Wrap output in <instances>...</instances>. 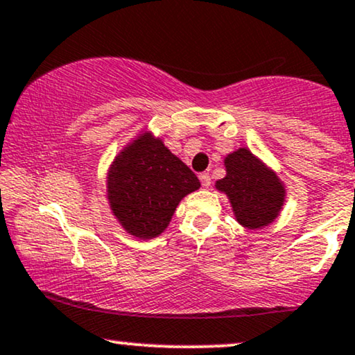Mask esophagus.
<instances>
[{
    "label": "esophagus",
    "instance_id": "1",
    "mask_svg": "<svg viewBox=\"0 0 355 355\" xmlns=\"http://www.w3.org/2000/svg\"><path fill=\"white\" fill-rule=\"evenodd\" d=\"M199 179H200V182H202V187H209L210 186L211 179H210V174L209 173H200L199 174Z\"/></svg>",
    "mask_w": 355,
    "mask_h": 355
}]
</instances>
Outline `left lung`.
I'll return each mask as SVG.
<instances>
[{
	"label": "left lung",
	"mask_w": 355,
	"mask_h": 355,
	"mask_svg": "<svg viewBox=\"0 0 355 355\" xmlns=\"http://www.w3.org/2000/svg\"><path fill=\"white\" fill-rule=\"evenodd\" d=\"M223 163L227 174L215 182V189L228 197L236 222L248 230L272 223L287 194L275 171L248 148L234 150Z\"/></svg>",
	"instance_id": "1"
}]
</instances>
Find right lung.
Instances as JSON below:
<instances>
[{"mask_svg": "<svg viewBox=\"0 0 355 355\" xmlns=\"http://www.w3.org/2000/svg\"><path fill=\"white\" fill-rule=\"evenodd\" d=\"M199 187L196 174L151 132H140L123 146L107 171L112 215L138 239L159 236L179 202Z\"/></svg>", "mask_w": 355, "mask_h": 355, "instance_id": "right-lung-1", "label": "right lung"}]
</instances>
